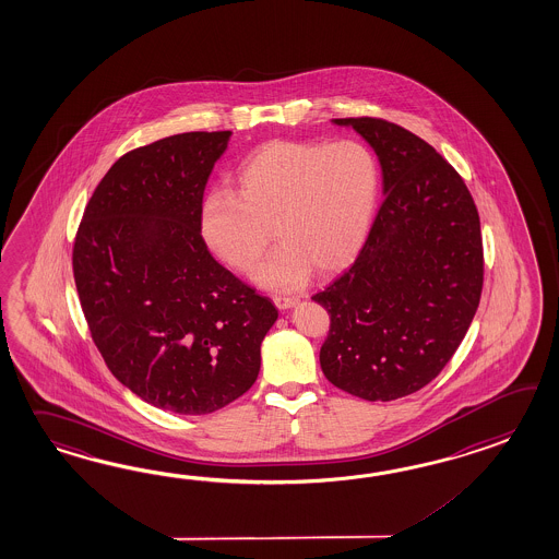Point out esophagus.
Instances as JSON below:
<instances>
[{
	"instance_id": "34e87169",
	"label": "esophagus",
	"mask_w": 559,
	"mask_h": 559,
	"mask_svg": "<svg viewBox=\"0 0 559 559\" xmlns=\"http://www.w3.org/2000/svg\"><path fill=\"white\" fill-rule=\"evenodd\" d=\"M273 304L280 308V310H289L298 304L296 298H287V296H273Z\"/></svg>"
}]
</instances>
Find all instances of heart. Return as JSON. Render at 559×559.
I'll list each match as a JSON object with an SVG mask.
<instances>
[{
	"label": "heart",
	"instance_id": "1",
	"mask_svg": "<svg viewBox=\"0 0 559 559\" xmlns=\"http://www.w3.org/2000/svg\"><path fill=\"white\" fill-rule=\"evenodd\" d=\"M237 195L211 191L201 231L235 272H249L273 237L280 246L253 280L267 289H296L312 275L350 263L370 231L380 191L374 153L358 141H272L247 156L235 175Z\"/></svg>",
	"mask_w": 559,
	"mask_h": 559
}]
</instances>
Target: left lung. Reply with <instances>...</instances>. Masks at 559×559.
I'll return each mask as SVG.
<instances>
[{"instance_id": "left-lung-1", "label": "left lung", "mask_w": 559, "mask_h": 559, "mask_svg": "<svg viewBox=\"0 0 559 559\" xmlns=\"http://www.w3.org/2000/svg\"><path fill=\"white\" fill-rule=\"evenodd\" d=\"M377 153L384 203L350 270L316 294L330 313L325 378L364 401H396L451 360L479 306V213L429 143L382 118H334Z\"/></svg>"}]
</instances>
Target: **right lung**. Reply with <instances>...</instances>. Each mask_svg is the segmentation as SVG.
Returning <instances> with one entry per match:
<instances>
[{
	"instance_id": "obj_1",
	"label": "right lung",
	"mask_w": 559,
	"mask_h": 559,
	"mask_svg": "<svg viewBox=\"0 0 559 559\" xmlns=\"http://www.w3.org/2000/svg\"><path fill=\"white\" fill-rule=\"evenodd\" d=\"M231 130L182 132L134 148L84 211L72 265L92 340L144 403L209 415L253 386L277 320L213 260L201 237L209 175Z\"/></svg>"
}]
</instances>
